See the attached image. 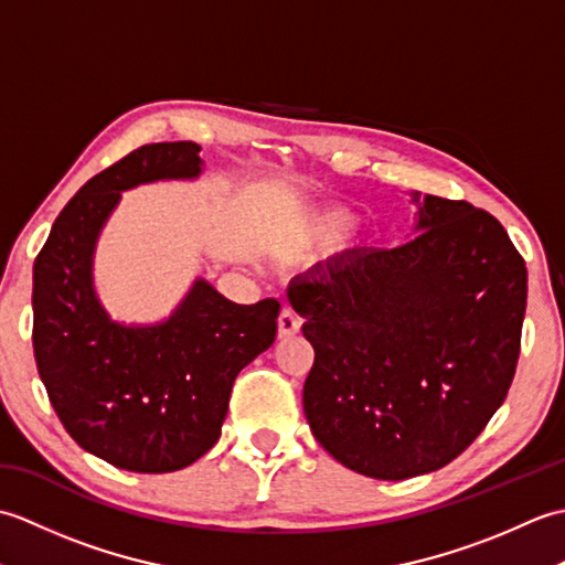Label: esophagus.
I'll list each match as a JSON object with an SVG mask.
<instances>
[{"instance_id": "obj_1", "label": "esophagus", "mask_w": 565, "mask_h": 565, "mask_svg": "<svg viewBox=\"0 0 565 565\" xmlns=\"http://www.w3.org/2000/svg\"><path fill=\"white\" fill-rule=\"evenodd\" d=\"M298 330H301V318L291 308H284L279 316V338H294Z\"/></svg>"}]
</instances>
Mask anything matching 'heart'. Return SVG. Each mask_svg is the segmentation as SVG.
<instances>
[{"label": "heart", "mask_w": 565, "mask_h": 565, "mask_svg": "<svg viewBox=\"0 0 565 565\" xmlns=\"http://www.w3.org/2000/svg\"><path fill=\"white\" fill-rule=\"evenodd\" d=\"M344 221H347V215L342 211H328V213L318 215V231H334V227L344 225Z\"/></svg>", "instance_id": "b5f03b06"}]
</instances>
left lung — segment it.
<instances>
[{
  "mask_svg": "<svg viewBox=\"0 0 565 565\" xmlns=\"http://www.w3.org/2000/svg\"><path fill=\"white\" fill-rule=\"evenodd\" d=\"M413 239L354 249L289 286L316 362L310 431L379 481L447 466L481 435L518 369L526 267L493 215L419 196Z\"/></svg>",
  "mask_w": 565,
  "mask_h": 565,
  "instance_id": "1",
  "label": "left lung"
}]
</instances>
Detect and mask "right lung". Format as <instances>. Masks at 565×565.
Wrapping results in <instances>:
<instances>
[{"mask_svg": "<svg viewBox=\"0 0 565 565\" xmlns=\"http://www.w3.org/2000/svg\"><path fill=\"white\" fill-rule=\"evenodd\" d=\"M196 142H152L84 184L33 264V354L60 423L84 451L136 473H170L221 437L235 376L276 338L281 303L239 306L191 284L170 318L114 320L94 289V252L121 194L203 172Z\"/></svg>", "mask_w": 565, "mask_h": 565, "instance_id": "add662e5", "label": "right lung"}]
</instances>
